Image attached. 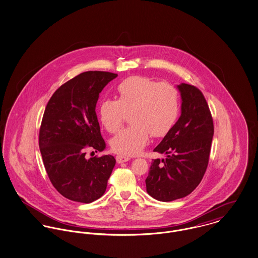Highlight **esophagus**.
I'll return each instance as SVG.
<instances>
[{
	"label": "esophagus",
	"instance_id": "1",
	"mask_svg": "<svg viewBox=\"0 0 258 258\" xmlns=\"http://www.w3.org/2000/svg\"><path fill=\"white\" fill-rule=\"evenodd\" d=\"M131 158L129 156H125V155H117L116 156V161L117 163H123L126 161H129Z\"/></svg>",
	"mask_w": 258,
	"mask_h": 258
}]
</instances>
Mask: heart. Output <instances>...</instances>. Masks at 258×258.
<instances>
[{"mask_svg":"<svg viewBox=\"0 0 258 258\" xmlns=\"http://www.w3.org/2000/svg\"><path fill=\"white\" fill-rule=\"evenodd\" d=\"M117 100H105L100 104L99 116L110 133L119 130L126 113L131 125L112 138L110 145L120 155L140 154L154 137L165 136L179 115V95L167 82L157 83L144 76H131L116 88Z\"/></svg>","mask_w":258,"mask_h":258,"instance_id":"1","label":"heart"}]
</instances>
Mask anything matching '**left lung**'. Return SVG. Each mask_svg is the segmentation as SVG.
I'll return each instance as SVG.
<instances>
[{
    "label": "left lung",
    "instance_id": "8db88e82",
    "mask_svg": "<svg viewBox=\"0 0 258 258\" xmlns=\"http://www.w3.org/2000/svg\"><path fill=\"white\" fill-rule=\"evenodd\" d=\"M181 116L154 152L165 159H154L146 179L148 194L160 202L185 198L196 189L206 171L214 133L206 98L197 87L182 83Z\"/></svg>",
    "mask_w": 258,
    "mask_h": 258
}]
</instances>
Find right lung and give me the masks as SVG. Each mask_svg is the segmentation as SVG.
<instances>
[{
    "instance_id": "1",
    "label": "right lung",
    "mask_w": 258,
    "mask_h": 258,
    "mask_svg": "<svg viewBox=\"0 0 258 258\" xmlns=\"http://www.w3.org/2000/svg\"><path fill=\"white\" fill-rule=\"evenodd\" d=\"M116 77L106 71L83 72L59 87L45 108L40 152L52 186L70 201L90 204L106 189L115 158H87L86 153L105 149L96 104L103 88Z\"/></svg>"
}]
</instances>
